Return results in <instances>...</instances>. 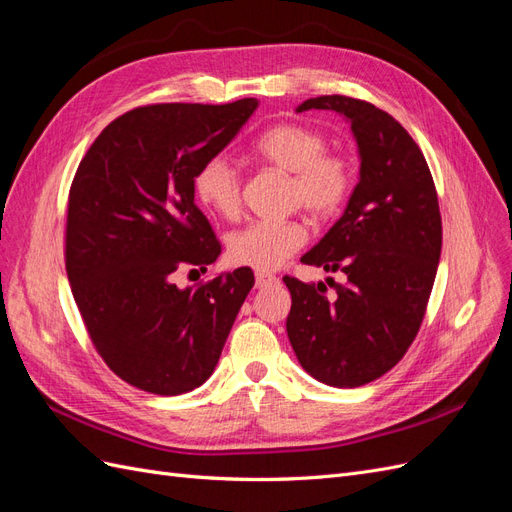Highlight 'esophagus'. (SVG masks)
Segmentation results:
<instances>
[{
  "label": "esophagus",
  "instance_id": "esophagus-1",
  "mask_svg": "<svg viewBox=\"0 0 512 512\" xmlns=\"http://www.w3.org/2000/svg\"><path fill=\"white\" fill-rule=\"evenodd\" d=\"M280 280H277L275 275L267 273V271H256V288H267V286H273Z\"/></svg>",
  "mask_w": 512,
  "mask_h": 512
}]
</instances>
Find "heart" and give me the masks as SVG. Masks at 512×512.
<instances>
[{"label": "heart", "mask_w": 512, "mask_h": 512, "mask_svg": "<svg viewBox=\"0 0 512 512\" xmlns=\"http://www.w3.org/2000/svg\"><path fill=\"white\" fill-rule=\"evenodd\" d=\"M324 147V136L301 123H277L254 143L260 160L292 173V198L318 218L342 207L352 188L348 158ZM194 194L213 213L235 218L241 209L239 173L224 156H213L194 175ZM305 241L307 228L299 220H256L232 232L228 254L237 265L271 271L282 267Z\"/></svg>", "instance_id": "b5f03b06"}]
</instances>
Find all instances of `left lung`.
<instances>
[{
  "mask_svg": "<svg viewBox=\"0 0 512 512\" xmlns=\"http://www.w3.org/2000/svg\"><path fill=\"white\" fill-rule=\"evenodd\" d=\"M312 108L350 123L361 168L344 215L301 258L342 271L346 284L329 299L322 282L286 275V331L309 376L354 389L395 367L414 342L436 280L442 218L423 151L399 121L346 96L309 98L297 113Z\"/></svg>",
  "mask_w": 512,
  "mask_h": 512,
  "instance_id": "8db88e82",
  "label": "left lung"
}]
</instances>
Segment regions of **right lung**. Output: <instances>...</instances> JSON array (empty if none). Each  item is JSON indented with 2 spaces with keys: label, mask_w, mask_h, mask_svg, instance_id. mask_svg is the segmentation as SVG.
Returning a JSON list of instances; mask_svg holds the SVG:
<instances>
[{
  "label": "right lung",
  "mask_w": 512,
  "mask_h": 512,
  "mask_svg": "<svg viewBox=\"0 0 512 512\" xmlns=\"http://www.w3.org/2000/svg\"><path fill=\"white\" fill-rule=\"evenodd\" d=\"M256 108V98L138 106L108 123L76 170L68 280L98 354L136 389L181 395L203 384L254 286L250 267L196 288H179L173 273L218 260L194 175Z\"/></svg>",
  "instance_id": "1"
}]
</instances>
